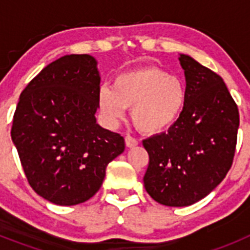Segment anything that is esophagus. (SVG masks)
Listing matches in <instances>:
<instances>
[{
    "label": "esophagus",
    "instance_id": "1",
    "mask_svg": "<svg viewBox=\"0 0 250 250\" xmlns=\"http://www.w3.org/2000/svg\"><path fill=\"white\" fill-rule=\"evenodd\" d=\"M125 143H126L127 147H135L136 145L139 144L138 139H135L134 136H131V135L125 136Z\"/></svg>",
    "mask_w": 250,
    "mask_h": 250
}]
</instances>
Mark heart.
<instances>
[{"mask_svg": "<svg viewBox=\"0 0 250 250\" xmlns=\"http://www.w3.org/2000/svg\"><path fill=\"white\" fill-rule=\"evenodd\" d=\"M187 87L180 77L154 66L132 68L115 77L112 87L99 91L101 114L110 124L125 116L129 107L136 129L159 134L182 116L187 104Z\"/></svg>", "mask_w": 250, "mask_h": 250, "instance_id": "1", "label": "heart"}]
</instances>
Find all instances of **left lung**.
Instances as JSON below:
<instances>
[{
  "label": "left lung",
  "instance_id": "1",
  "mask_svg": "<svg viewBox=\"0 0 250 250\" xmlns=\"http://www.w3.org/2000/svg\"><path fill=\"white\" fill-rule=\"evenodd\" d=\"M187 104L167 132L143 141L149 154L147 194L167 207L199 202L222 183L233 164L239 111L222 77L180 55Z\"/></svg>",
  "mask_w": 250,
  "mask_h": 250
}]
</instances>
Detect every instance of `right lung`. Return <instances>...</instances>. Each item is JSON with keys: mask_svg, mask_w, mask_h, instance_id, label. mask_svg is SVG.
I'll return each mask as SVG.
<instances>
[{"mask_svg": "<svg viewBox=\"0 0 250 250\" xmlns=\"http://www.w3.org/2000/svg\"><path fill=\"white\" fill-rule=\"evenodd\" d=\"M100 75L90 55H66L21 92L11 138L28 184L48 202L76 205L98 193L124 138L96 124Z\"/></svg>", "mask_w": 250, "mask_h": 250, "instance_id": "add662e5", "label": "right lung"}]
</instances>
